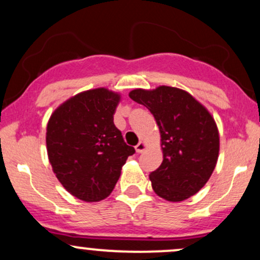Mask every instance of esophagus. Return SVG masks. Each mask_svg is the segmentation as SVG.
<instances>
[{
  "label": "esophagus",
  "mask_w": 260,
  "mask_h": 260,
  "mask_svg": "<svg viewBox=\"0 0 260 260\" xmlns=\"http://www.w3.org/2000/svg\"><path fill=\"white\" fill-rule=\"evenodd\" d=\"M147 148H148L147 143L143 142V140H140V142L138 143V144H137L136 150H137V153H143V151H144L145 149H147Z\"/></svg>",
  "instance_id": "34e87169"
}]
</instances>
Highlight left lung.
Listing matches in <instances>:
<instances>
[{
  "label": "left lung",
  "mask_w": 260,
  "mask_h": 260,
  "mask_svg": "<svg viewBox=\"0 0 260 260\" xmlns=\"http://www.w3.org/2000/svg\"><path fill=\"white\" fill-rule=\"evenodd\" d=\"M128 95L147 107L159 126L164 159L149 175L154 192L174 203L194 196L209 181L219 157V129L211 113L175 86L139 88Z\"/></svg>",
  "instance_id": "8db88e82"
}]
</instances>
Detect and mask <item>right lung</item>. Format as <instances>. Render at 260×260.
<instances>
[{
	"instance_id": "right-lung-1",
	"label": "right lung",
	"mask_w": 260,
	"mask_h": 260,
	"mask_svg": "<svg viewBox=\"0 0 260 260\" xmlns=\"http://www.w3.org/2000/svg\"><path fill=\"white\" fill-rule=\"evenodd\" d=\"M120 101V92L90 89L62 103L47 122L46 149L53 174L83 202H100L111 194L122 166L136 151L113 124Z\"/></svg>"
}]
</instances>
